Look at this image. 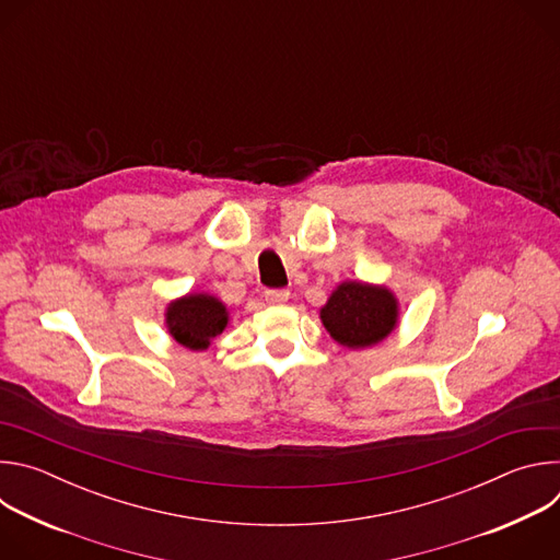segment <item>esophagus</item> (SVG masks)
<instances>
[{
    "instance_id": "1",
    "label": "esophagus",
    "mask_w": 560,
    "mask_h": 560,
    "mask_svg": "<svg viewBox=\"0 0 560 560\" xmlns=\"http://www.w3.org/2000/svg\"><path fill=\"white\" fill-rule=\"evenodd\" d=\"M264 296L270 305H283L290 299V292L288 290H266Z\"/></svg>"
}]
</instances>
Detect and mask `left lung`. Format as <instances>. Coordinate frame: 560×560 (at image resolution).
I'll return each mask as SVG.
<instances>
[{
  "label": "left lung",
  "instance_id": "1",
  "mask_svg": "<svg viewBox=\"0 0 560 560\" xmlns=\"http://www.w3.org/2000/svg\"><path fill=\"white\" fill-rule=\"evenodd\" d=\"M330 337L350 350L381 343L398 324V301L385 285L343 281L318 312Z\"/></svg>",
  "mask_w": 560,
  "mask_h": 560
}]
</instances>
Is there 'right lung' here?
Wrapping results in <instances>:
<instances>
[{
	"instance_id": "1",
	"label": "right lung",
	"mask_w": 560,
	"mask_h": 560,
	"mask_svg": "<svg viewBox=\"0 0 560 560\" xmlns=\"http://www.w3.org/2000/svg\"><path fill=\"white\" fill-rule=\"evenodd\" d=\"M230 322L228 307L208 292H190L168 303L166 328L171 337L188 350H206Z\"/></svg>"
}]
</instances>
